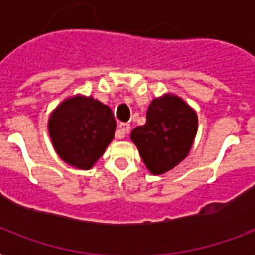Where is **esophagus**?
I'll return each instance as SVG.
<instances>
[{"label":"esophagus","instance_id":"34e87169","mask_svg":"<svg viewBox=\"0 0 255 255\" xmlns=\"http://www.w3.org/2000/svg\"><path fill=\"white\" fill-rule=\"evenodd\" d=\"M129 129H131V126L128 123H119V126H118V131H116V137L122 139V137H124V136L127 135L128 132H129Z\"/></svg>","mask_w":255,"mask_h":255}]
</instances>
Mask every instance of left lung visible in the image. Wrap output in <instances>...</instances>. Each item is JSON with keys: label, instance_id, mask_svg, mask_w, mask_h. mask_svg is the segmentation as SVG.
<instances>
[{"label": "left lung", "instance_id": "8db88e82", "mask_svg": "<svg viewBox=\"0 0 255 255\" xmlns=\"http://www.w3.org/2000/svg\"><path fill=\"white\" fill-rule=\"evenodd\" d=\"M197 133V115L177 96L153 99L147 122L131 133L140 156L153 174L165 173L189 153Z\"/></svg>", "mask_w": 255, "mask_h": 255}]
</instances>
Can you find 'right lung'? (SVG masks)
<instances>
[{"label":"right lung","mask_w":255,"mask_h":255,"mask_svg":"<svg viewBox=\"0 0 255 255\" xmlns=\"http://www.w3.org/2000/svg\"><path fill=\"white\" fill-rule=\"evenodd\" d=\"M111 108L91 96H74L55 108L49 119L50 137L63 161L90 169L115 136Z\"/></svg>","instance_id":"right-lung-1"}]
</instances>
